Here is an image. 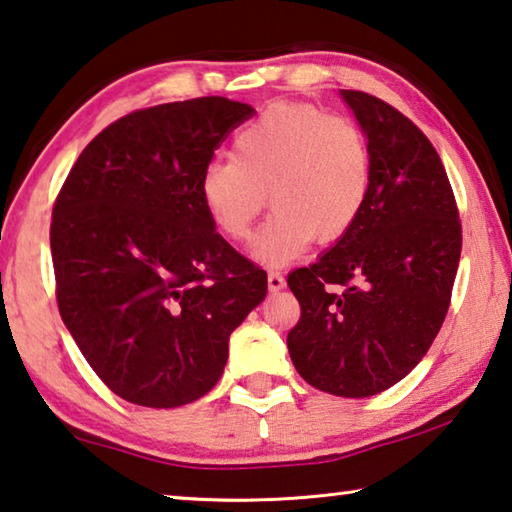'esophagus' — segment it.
<instances>
[{"label":"esophagus","instance_id":"esophagus-1","mask_svg":"<svg viewBox=\"0 0 512 512\" xmlns=\"http://www.w3.org/2000/svg\"><path fill=\"white\" fill-rule=\"evenodd\" d=\"M282 287H285V278H282L280 271H269V289L271 291H280Z\"/></svg>","mask_w":512,"mask_h":512}]
</instances>
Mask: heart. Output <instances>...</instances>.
<instances>
[{
    "label": "heart",
    "mask_w": 512,
    "mask_h": 512,
    "mask_svg": "<svg viewBox=\"0 0 512 512\" xmlns=\"http://www.w3.org/2000/svg\"><path fill=\"white\" fill-rule=\"evenodd\" d=\"M230 157L202 170V207L221 237L243 243L269 198L275 214L255 243L262 262H285L310 241L342 239L367 207L373 152L351 118L312 104H271L239 129Z\"/></svg>",
    "instance_id": "obj_1"
}]
</instances>
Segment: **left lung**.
<instances>
[{
  "label": "left lung",
  "mask_w": 512,
  "mask_h": 512,
  "mask_svg": "<svg viewBox=\"0 0 512 512\" xmlns=\"http://www.w3.org/2000/svg\"><path fill=\"white\" fill-rule=\"evenodd\" d=\"M373 152L355 225L314 264L289 273L300 319L291 362L321 392L364 399L417 367L451 305L462 225L440 154L392 104L342 91Z\"/></svg>",
  "instance_id": "8db88e82"
}]
</instances>
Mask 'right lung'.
I'll return each instance as SVG.
<instances>
[{"instance_id": "obj_1", "label": "right lung", "mask_w": 512, "mask_h": 512, "mask_svg": "<svg viewBox=\"0 0 512 512\" xmlns=\"http://www.w3.org/2000/svg\"><path fill=\"white\" fill-rule=\"evenodd\" d=\"M255 109L225 97L139 109L79 154L52 209L61 319L113 394L145 408L205 396L266 271L218 234L200 175Z\"/></svg>"}]
</instances>
